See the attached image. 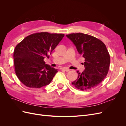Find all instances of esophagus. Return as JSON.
<instances>
[{
  "label": "esophagus",
  "mask_w": 126,
  "mask_h": 126,
  "mask_svg": "<svg viewBox=\"0 0 126 126\" xmlns=\"http://www.w3.org/2000/svg\"><path fill=\"white\" fill-rule=\"evenodd\" d=\"M63 70H65L66 71H70V69H69V68H66V67H63Z\"/></svg>",
  "instance_id": "1"
}]
</instances>
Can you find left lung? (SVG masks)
I'll return each instance as SVG.
<instances>
[{
    "mask_svg": "<svg viewBox=\"0 0 126 126\" xmlns=\"http://www.w3.org/2000/svg\"><path fill=\"white\" fill-rule=\"evenodd\" d=\"M85 58L83 72L77 71L78 78L72 82L82 91L94 88L105 79L109 69L110 58L106 45L97 38L82 33L66 35Z\"/></svg>",
    "mask_w": 126,
    "mask_h": 126,
    "instance_id": "left-lung-1",
    "label": "left lung"
}]
</instances>
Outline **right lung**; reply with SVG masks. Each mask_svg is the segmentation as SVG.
<instances>
[{"label": "right lung", "mask_w": 126, "mask_h": 126, "mask_svg": "<svg viewBox=\"0 0 126 126\" xmlns=\"http://www.w3.org/2000/svg\"><path fill=\"white\" fill-rule=\"evenodd\" d=\"M64 36L37 32L26 37L16 46L14 52L15 73L24 85L39 88L51 82L58 70L45 64L44 59L49 58Z\"/></svg>", "instance_id": "add662e5"}]
</instances>
